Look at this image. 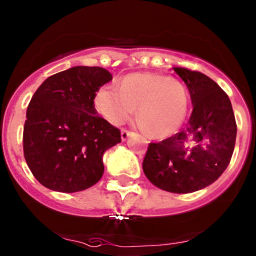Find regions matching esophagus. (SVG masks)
I'll use <instances>...</instances> for the list:
<instances>
[{
  "instance_id": "1",
  "label": "esophagus",
  "mask_w": 256,
  "mask_h": 256,
  "mask_svg": "<svg viewBox=\"0 0 256 256\" xmlns=\"http://www.w3.org/2000/svg\"><path fill=\"white\" fill-rule=\"evenodd\" d=\"M132 135H134V132L126 130V128H122V130H121V140H122V141H126L128 137H131Z\"/></svg>"
}]
</instances>
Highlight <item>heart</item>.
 <instances>
[{"mask_svg": "<svg viewBox=\"0 0 256 256\" xmlns=\"http://www.w3.org/2000/svg\"><path fill=\"white\" fill-rule=\"evenodd\" d=\"M94 106L112 125H121L135 112L144 132L152 137L176 134L184 124L189 96L179 80L153 74L125 77L120 87L108 84L96 92Z\"/></svg>", "mask_w": 256, "mask_h": 256, "instance_id": "b5f03b06", "label": "heart"}]
</instances>
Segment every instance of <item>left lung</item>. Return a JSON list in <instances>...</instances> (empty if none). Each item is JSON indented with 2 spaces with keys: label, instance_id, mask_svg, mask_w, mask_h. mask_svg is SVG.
<instances>
[{
  "label": "left lung",
  "instance_id": "left-lung-1",
  "mask_svg": "<svg viewBox=\"0 0 256 256\" xmlns=\"http://www.w3.org/2000/svg\"><path fill=\"white\" fill-rule=\"evenodd\" d=\"M189 90L194 106L185 130L150 144L142 168L160 189L189 194L222 176L234 150L236 124L228 96L201 72L174 67Z\"/></svg>",
  "mask_w": 256,
  "mask_h": 256
}]
</instances>
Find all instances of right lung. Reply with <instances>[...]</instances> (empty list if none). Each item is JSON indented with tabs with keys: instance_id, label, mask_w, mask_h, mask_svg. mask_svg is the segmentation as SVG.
I'll list each match as a JSON object with an SVG mask.
<instances>
[{
	"instance_id": "obj_1",
	"label": "right lung",
	"mask_w": 256,
	"mask_h": 256,
	"mask_svg": "<svg viewBox=\"0 0 256 256\" xmlns=\"http://www.w3.org/2000/svg\"><path fill=\"white\" fill-rule=\"evenodd\" d=\"M112 80L103 67L74 66L50 76L34 93L23 150L29 169L45 188L77 192L100 180L104 152L121 142L119 128L94 108L96 92Z\"/></svg>"
}]
</instances>
